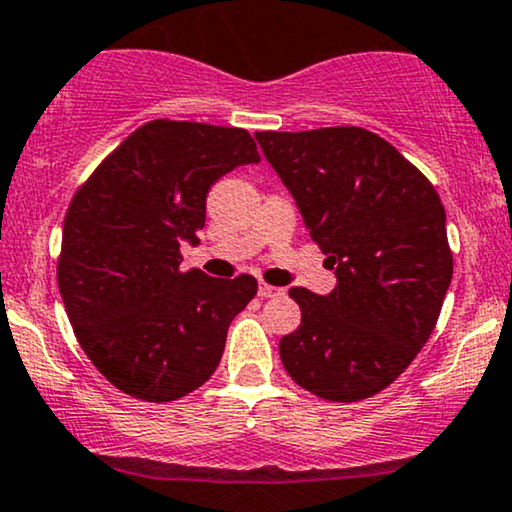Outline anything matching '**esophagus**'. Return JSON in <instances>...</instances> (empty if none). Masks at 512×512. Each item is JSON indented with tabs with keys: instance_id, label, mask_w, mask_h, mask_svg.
<instances>
[{
	"instance_id": "obj_1",
	"label": "esophagus",
	"mask_w": 512,
	"mask_h": 512,
	"mask_svg": "<svg viewBox=\"0 0 512 512\" xmlns=\"http://www.w3.org/2000/svg\"><path fill=\"white\" fill-rule=\"evenodd\" d=\"M257 293H260V297H264V300H267V297H281L283 293H286V290L276 288V286H269V283H260V290H257Z\"/></svg>"
}]
</instances>
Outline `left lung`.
<instances>
[{
  "label": "left lung",
  "mask_w": 512,
  "mask_h": 512,
  "mask_svg": "<svg viewBox=\"0 0 512 512\" xmlns=\"http://www.w3.org/2000/svg\"><path fill=\"white\" fill-rule=\"evenodd\" d=\"M255 139L338 276L328 295L288 290L302 323L278 342L283 366L321 399L373 397L409 368L442 312L454 274L442 200L416 165L368 129Z\"/></svg>",
  "instance_id": "8db88e82"
}]
</instances>
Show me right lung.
<instances>
[{"label": "right lung", "mask_w": 512, "mask_h": 512, "mask_svg": "<svg viewBox=\"0 0 512 512\" xmlns=\"http://www.w3.org/2000/svg\"><path fill=\"white\" fill-rule=\"evenodd\" d=\"M260 163L245 129L151 120L96 167L70 200L58 290L75 338L120 392L174 401L208 383L226 331L257 293L248 274L181 271L219 177Z\"/></svg>", "instance_id": "right-lung-1"}]
</instances>
